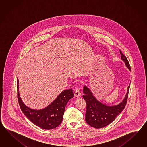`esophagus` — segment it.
I'll use <instances>...</instances> for the list:
<instances>
[{
    "label": "esophagus",
    "instance_id": "obj_1",
    "mask_svg": "<svg viewBox=\"0 0 147 147\" xmlns=\"http://www.w3.org/2000/svg\"><path fill=\"white\" fill-rule=\"evenodd\" d=\"M74 94L75 97H79L81 95L80 93V90L79 88H76L75 89V92H74Z\"/></svg>",
    "mask_w": 147,
    "mask_h": 147
}]
</instances>
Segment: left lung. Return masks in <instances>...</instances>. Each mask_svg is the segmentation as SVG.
Listing matches in <instances>:
<instances>
[{"label":"left lung","instance_id":"left-lung-1","mask_svg":"<svg viewBox=\"0 0 147 147\" xmlns=\"http://www.w3.org/2000/svg\"><path fill=\"white\" fill-rule=\"evenodd\" d=\"M121 59L125 65L131 70L130 64L126 57L120 50ZM130 85L128 88L127 93L124 100L121 103L113 106H108L101 103L92 95L91 91L86 86L83 89V98L86 102V113L85 120L88 125L94 128H101L106 127L113 122L116 117L122 112L127 104Z\"/></svg>","mask_w":147,"mask_h":147}]
</instances>
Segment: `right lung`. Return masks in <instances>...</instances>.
<instances>
[{"label":"right lung","mask_w":147,"mask_h":147,"mask_svg":"<svg viewBox=\"0 0 147 147\" xmlns=\"http://www.w3.org/2000/svg\"><path fill=\"white\" fill-rule=\"evenodd\" d=\"M18 84L17 78V97L19 106L29 120L39 127L46 130L56 128L61 124L67 103L74 97L72 89L63 91L50 105L42 109L37 110L31 109L22 102L19 96Z\"/></svg>","instance_id":"obj_1"}]
</instances>
